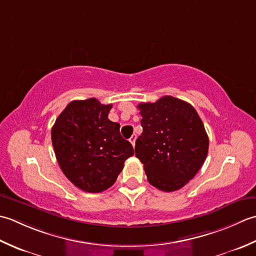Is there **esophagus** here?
<instances>
[{"label":"esophagus","mask_w":256,"mask_h":256,"mask_svg":"<svg viewBox=\"0 0 256 256\" xmlns=\"http://www.w3.org/2000/svg\"><path fill=\"white\" fill-rule=\"evenodd\" d=\"M136 139H137V136H136L134 134L132 136V137H130V139H129V142H132V146H134V144H136Z\"/></svg>","instance_id":"esophagus-1"}]
</instances>
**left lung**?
I'll list each match as a JSON object with an SVG mask.
<instances>
[{"label": "left lung", "mask_w": 256, "mask_h": 256, "mask_svg": "<svg viewBox=\"0 0 256 256\" xmlns=\"http://www.w3.org/2000/svg\"><path fill=\"white\" fill-rule=\"evenodd\" d=\"M138 108L142 134L134 151L149 184L166 192L181 189L208 154V138L201 118L189 102L172 96L142 102Z\"/></svg>", "instance_id": "obj_1"}]
</instances>
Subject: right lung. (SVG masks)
Here are the masks:
<instances>
[{
  "label": "right lung",
  "instance_id": "1",
  "mask_svg": "<svg viewBox=\"0 0 256 256\" xmlns=\"http://www.w3.org/2000/svg\"><path fill=\"white\" fill-rule=\"evenodd\" d=\"M112 105L96 98L72 100L52 128L56 159L72 184L92 194L105 191L117 180L124 160L134 156L120 124L108 119Z\"/></svg>",
  "mask_w": 256,
  "mask_h": 256
}]
</instances>
